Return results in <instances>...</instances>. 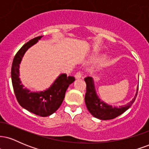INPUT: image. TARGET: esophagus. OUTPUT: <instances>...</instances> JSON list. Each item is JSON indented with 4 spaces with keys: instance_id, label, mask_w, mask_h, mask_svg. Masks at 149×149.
<instances>
[{
    "instance_id": "1",
    "label": "esophagus",
    "mask_w": 149,
    "mask_h": 149,
    "mask_svg": "<svg viewBox=\"0 0 149 149\" xmlns=\"http://www.w3.org/2000/svg\"><path fill=\"white\" fill-rule=\"evenodd\" d=\"M82 77V73L80 72V71H78V72H77L76 74H75V78H76V79H78V78H80Z\"/></svg>"
}]
</instances>
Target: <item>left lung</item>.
<instances>
[{"instance_id":"1","label":"left lung","mask_w":149,"mask_h":149,"mask_svg":"<svg viewBox=\"0 0 149 149\" xmlns=\"http://www.w3.org/2000/svg\"><path fill=\"white\" fill-rule=\"evenodd\" d=\"M86 83V94L85 96V102L88 111L94 117L100 120H111L118 117L127 110L132 105L137 95L138 87L136 95L129 103L125 106L112 107L111 105L105 103L99 98L95 90L94 80L91 77L85 78Z\"/></svg>"}]
</instances>
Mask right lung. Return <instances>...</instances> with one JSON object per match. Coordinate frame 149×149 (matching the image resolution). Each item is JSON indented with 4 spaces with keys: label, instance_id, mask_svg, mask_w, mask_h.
<instances>
[{
    "label": "right lung",
    "instance_id": "obj_1",
    "mask_svg": "<svg viewBox=\"0 0 149 149\" xmlns=\"http://www.w3.org/2000/svg\"><path fill=\"white\" fill-rule=\"evenodd\" d=\"M38 36L24 44L15 56L11 69L13 89L20 106L36 115L46 117L54 113L59 109L69 85L74 82L73 76L61 73L52 85L44 91L31 92L24 88L19 78V64L25 52L41 38Z\"/></svg>",
    "mask_w": 149,
    "mask_h": 149
}]
</instances>
